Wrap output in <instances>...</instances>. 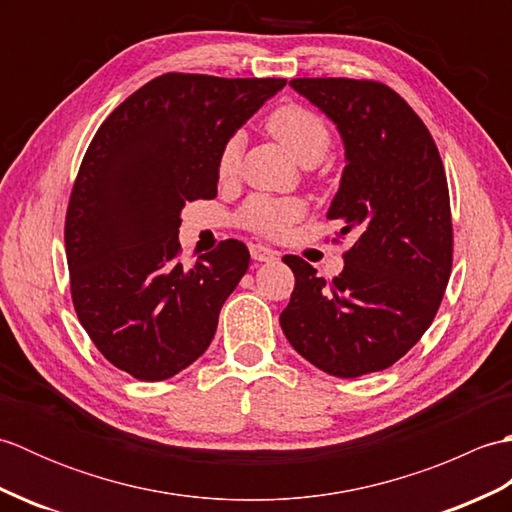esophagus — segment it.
<instances>
[{"label": "esophagus", "mask_w": 512, "mask_h": 512, "mask_svg": "<svg viewBox=\"0 0 512 512\" xmlns=\"http://www.w3.org/2000/svg\"><path fill=\"white\" fill-rule=\"evenodd\" d=\"M250 257H253L255 262H273V259H277V250L264 244H250Z\"/></svg>", "instance_id": "esophagus-1"}]
</instances>
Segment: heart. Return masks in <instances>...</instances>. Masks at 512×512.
<instances>
[{"label":"heart","instance_id":"heart-1","mask_svg":"<svg viewBox=\"0 0 512 512\" xmlns=\"http://www.w3.org/2000/svg\"><path fill=\"white\" fill-rule=\"evenodd\" d=\"M268 132L273 134L288 154L301 165L319 162L330 149V129L319 114L297 103L281 105L268 116ZM239 136L228 138L220 156H217V178L233 180L239 169ZM306 213V206L295 198H273V195H253L244 202L237 213V220L248 231L266 237L286 233V228Z\"/></svg>","mask_w":512,"mask_h":512}]
</instances>
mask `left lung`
<instances>
[{"mask_svg": "<svg viewBox=\"0 0 512 512\" xmlns=\"http://www.w3.org/2000/svg\"><path fill=\"white\" fill-rule=\"evenodd\" d=\"M339 129L347 165L328 220L350 233L332 281L286 255L295 290L279 323L325 374L356 378L405 356L440 308L453 264V224L442 158L427 125L387 85L292 79Z\"/></svg>", "mask_w": 512, "mask_h": 512, "instance_id": "obj_1", "label": "left lung"}]
</instances>
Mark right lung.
<instances>
[{
    "mask_svg": "<svg viewBox=\"0 0 512 512\" xmlns=\"http://www.w3.org/2000/svg\"><path fill=\"white\" fill-rule=\"evenodd\" d=\"M286 79L167 72L105 118L65 213L72 303L92 343L138 380H165L206 352L248 248L220 242L180 264V213L217 195V156Z\"/></svg>",
    "mask_w": 512,
    "mask_h": 512,
    "instance_id": "1",
    "label": "right lung"
}]
</instances>
